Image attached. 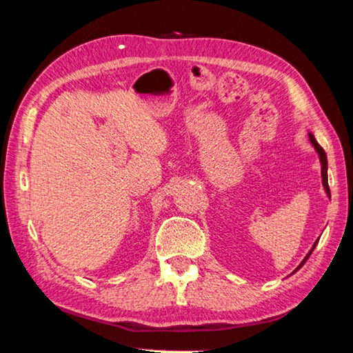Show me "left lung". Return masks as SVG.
Returning a JSON list of instances; mask_svg holds the SVG:
<instances>
[{
  "mask_svg": "<svg viewBox=\"0 0 353 353\" xmlns=\"http://www.w3.org/2000/svg\"><path fill=\"white\" fill-rule=\"evenodd\" d=\"M309 139H311V143H312V145L315 147V150H317V154H319V157H320V163H322V182H323V187H325V192H327V194L330 196V187H328V161H327V154H325V150L322 149V145H320L317 141H315V138H314V134L312 133H309ZM317 243L319 241H315V244L312 245V249H311V252H309V254L304 256V260L301 261V265H299L296 270L294 271H298L299 268H301L304 263H306V260L309 259V256H311V254H312V250L315 249V245H317Z\"/></svg>",
  "mask_w": 353,
  "mask_h": 353,
  "instance_id": "1",
  "label": "left lung"
}]
</instances>
